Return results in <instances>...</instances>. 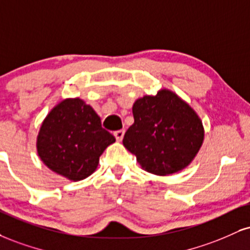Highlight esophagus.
Instances as JSON below:
<instances>
[{
    "mask_svg": "<svg viewBox=\"0 0 250 250\" xmlns=\"http://www.w3.org/2000/svg\"><path fill=\"white\" fill-rule=\"evenodd\" d=\"M114 136H115L116 141L121 142L123 136H125V130H123V129H121V130H116L115 133H114Z\"/></svg>",
    "mask_w": 250,
    "mask_h": 250,
    "instance_id": "esophagus-1",
    "label": "esophagus"
}]
</instances>
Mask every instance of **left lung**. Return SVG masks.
<instances>
[{"instance_id":"obj_1","label":"left lung","mask_w":250,"mask_h":250,"mask_svg":"<svg viewBox=\"0 0 250 250\" xmlns=\"http://www.w3.org/2000/svg\"><path fill=\"white\" fill-rule=\"evenodd\" d=\"M134 123L123 146L143 170L167 176L185 169L204 142V125L188 102L169 89L144 95L133 104Z\"/></svg>"}]
</instances>
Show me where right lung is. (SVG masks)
I'll return each mask as SVG.
<instances>
[{
	"label": "right lung",
	"mask_w": 250,
	"mask_h": 250,
	"mask_svg": "<svg viewBox=\"0 0 250 250\" xmlns=\"http://www.w3.org/2000/svg\"><path fill=\"white\" fill-rule=\"evenodd\" d=\"M115 137L101 127L94 109L79 98L65 99L51 109L37 136V152L53 172L78 182L98 167Z\"/></svg>",
	"instance_id": "add662e5"
}]
</instances>
